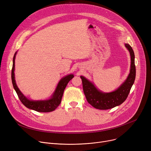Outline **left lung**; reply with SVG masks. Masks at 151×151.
I'll use <instances>...</instances> for the list:
<instances>
[{"mask_svg": "<svg viewBox=\"0 0 151 151\" xmlns=\"http://www.w3.org/2000/svg\"><path fill=\"white\" fill-rule=\"evenodd\" d=\"M125 46L130 54V70L127 78L117 90L109 93L101 92L86 78L82 76H80L86 100L93 107L104 110L111 109L120 105L127 98L135 80L136 67L134 65V54L132 47L128 43H125Z\"/></svg>", "mask_w": 151, "mask_h": 151, "instance_id": "obj_1", "label": "left lung"}]
</instances>
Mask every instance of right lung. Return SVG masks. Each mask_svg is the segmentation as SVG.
<instances>
[{"mask_svg": "<svg viewBox=\"0 0 151 151\" xmlns=\"http://www.w3.org/2000/svg\"><path fill=\"white\" fill-rule=\"evenodd\" d=\"M16 54H17V52L14 54L13 60V67L12 70V80L13 88L16 92H17L18 96L21 101L22 102V104L27 108L35 110L38 112L48 113L53 111L56 109L57 107L60 105L63 93V91H64L68 83L74 77L73 75H69L61 79V80L59 81L57 86L56 89H55L54 94L52 95V97L50 99L44 101L30 100L21 93L15 82L14 71V59Z\"/></svg>", "mask_w": 151, "mask_h": 151, "instance_id": "add662e5", "label": "right lung"}]
</instances>
